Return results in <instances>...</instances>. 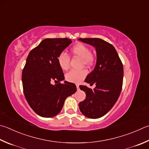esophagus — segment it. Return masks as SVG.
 <instances>
[{
  "instance_id": "obj_1",
  "label": "esophagus",
  "mask_w": 149,
  "mask_h": 149,
  "mask_svg": "<svg viewBox=\"0 0 149 149\" xmlns=\"http://www.w3.org/2000/svg\"><path fill=\"white\" fill-rule=\"evenodd\" d=\"M77 90L78 91H79L80 90V88H79V85H78V84H77Z\"/></svg>"
}]
</instances>
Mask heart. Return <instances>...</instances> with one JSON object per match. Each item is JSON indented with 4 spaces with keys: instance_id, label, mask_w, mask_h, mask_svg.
<instances>
[{
    "instance_id": "1",
    "label": "heart",
    "mask_w": 149,
    "mask_h": 149,
    "mask_svg": "<svg viewBox=\"0 0 149 149\" xmlns=\"http://www.w3.org/2000/svg\"><path fill=\"white\" fill-rule=\"evenodd\" d=\"M71 54L82 59V64L86 66L91 65L93 63L94 57L91 54V50L89 47L85 44L78 43L76 44L71 50ZM58 63L60 68L66 71L69 69L70 60L68 56L65 52H61L58 55ZM87 75V71L81 70V71H71L67 72L65 75L66 80L69 82L80 83L84 79Z\"/></svg>"
}]
</instances>
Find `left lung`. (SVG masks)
Listing matches in <instances>:
<instances>
[{"label": "left lung", "mask_w": 149, "mask_h": 149, "mask_svg": "<svg viewBox=\"0 0 149 149\" xmlns=\"http://www.w3.org/2000/svg\"><path fill=\"white\" fill-rule=\"evenodd\" d=\"M93 46L97 52L95 69L84 80L96 85L95 89L80 86L86 93V99L79 103L80 111L86 117L98 119L106 115L117 102L122 89L123 65L116 49L99 38H79Z\"/></svg>", "instance_id": "obj_1"}]
</instances>
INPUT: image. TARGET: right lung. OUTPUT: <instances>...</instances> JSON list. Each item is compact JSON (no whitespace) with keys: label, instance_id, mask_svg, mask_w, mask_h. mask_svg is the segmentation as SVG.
Wrapping results in <instances>:
<instances>
[{"label":"right lung","instance_id":"right-lung-1","mask_svg":"<svg viewBox=\"0 0 149 149\" xmlns=\"http://www.w3.org/2000/svg\"><path fill=\"white\" fill-rule=\"evenodd\" d=\"M72 43L68 38L45 39L30 52L22 73L25 98L32 109L43 117L60 113L66 98L77 91L74 84L65 81L57 58ZM59 82L52 85L50 82Z\"/></svg>","mask_w":149,"mask_h":149}]
</instances>
